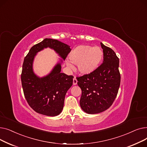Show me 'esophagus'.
I'll return each instance as SVG.
<instances>
[{
	"label": "esophagus",
	"instance_id": "1",
	"mask_svg": "<svg viewBox=\"0 0 147 147\" xmlns=\"http://www.w3.org/2000/svg\"><path fill=\"white\" fill-rule=\"evenodd\" d=\"M77 83H78V80H77L76 78H74L73 79V84L74 85H76V84H77Z\"/></svg>",
	"mask_w": 147,
	"mask_h": 147
}]
</instances>
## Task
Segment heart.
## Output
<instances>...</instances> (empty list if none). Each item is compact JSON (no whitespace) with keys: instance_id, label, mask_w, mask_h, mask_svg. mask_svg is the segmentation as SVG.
<instances>
[{"instance_id":"obj_1","label":"heart","mask_w":147,"mask_h":147,"mask_svg":"<svg viewBox=\"0 0 147 147\" xmlns=\"http://www.w3.org/2000/svg\"><path fill=\"white\" fill-rule=\"evenodd\" d=\"M68 58L73 64L78 65V71L81 74H89L96 70L101 64L103 51L99 46L80 45L71 51ZM67 65L69 68H73L69 62H67Z\"/></svg>"}]
</instances>
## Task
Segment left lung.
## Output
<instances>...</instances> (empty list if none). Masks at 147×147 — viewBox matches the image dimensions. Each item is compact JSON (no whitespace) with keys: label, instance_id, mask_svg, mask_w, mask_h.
<instances>
[{"label":"left lung","instance_id":"1","mask_svg":"<svg viewBox=\"0 0 147 147\" xmlns=\"http://www.w3.org/2000/svg\"><path fill=\"white\" fill-rule=\"evenodd\" d=\"M104 61L96 70L78 77V84L82 89L80 105L88 114H97L113 104L120 84L119 59L114 51L101 43Z\"/></svg>","mask_w":147,"mask_h":147}]
</instances>
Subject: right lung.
I'll list each match as a JSON object with an SVG mask.
<instances>
[{
    "instance_id": "right-lung-1",
    "label": "right lung",
    "mask_w": 147,
    "mask_h": 147,
    "mask_svg": "<svg viewBox=\"0 0 147 147\" xmlns=\"http://www.w3.org/2000/svg\"><path fill=\"white\" fill-rule=\"evenodd\" d=\"M69 47L59 40L45 38L34 45L24 58L21 76L23 92L28 105L37 113L53 117L61 113L65 94L73 84V76L61 73V64L58 63L49 74L39 78L33 71L34 57L37 52L50 48L65 60L71 51Z\"/></svg>"
}]
</instances>
